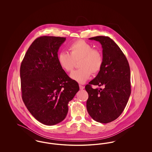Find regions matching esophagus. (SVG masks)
Wrapping results in <instances>:
<instances>
[{
  "instance_id": "obj_1",
  "label": "esophagus",
  "mask_w": 152,
  "mask_h": 152,
  "mask_svg": "<svg viewBox=\"0 0 152 152\" xmlns=\"http://www.w3.org/2000/svg\"><path fill=\"white\" fill-rule=\"evenodd\" d=\"M79 88L80 89H81V90H83V89H84V87L83 86H81V85H79Z\"/></svg>"
}]
</instances>
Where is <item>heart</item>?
<instances>
[{
	"mask_svg": "<svg viewBox=\"0 0 152 152\" xmlns=\"http://www.w3.org/2000/svg\"><path fill=\"white\" fill-rule=\"evenodd\" d=\"M69 53L61 52L58 60L60 67L66 72L74 68L76 61L80 60V69L71 73L70 76L77 82L83 84L90 77L92 73L96 74L101 70L104 63L100 51L94 49L93 46L86 41L78 40L68 46Z\"/></svg>",
	"mask_w": 152,
	"mask_h": 152,
	"instance_id": "obj_1",
	"label": "heart"
}]
</instances>
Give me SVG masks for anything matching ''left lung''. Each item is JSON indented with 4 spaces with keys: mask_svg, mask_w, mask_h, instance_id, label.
Here are the masks:
<instances>
[{
    "mask_svg": "<svg viewBox=\"0 0 152 152\" xmlns=\"http://www.w3.org/2000/svg\"><path fill=\"white\" fill-rule=\"evenodd\" d=\"M89 39L101 43L104 63L96 77L85 87L88 94L87 111L97 122L107 124L120 116L127 104L131 93L130 67L123 51L110 37ZM92 85L104 88L94 89Z\"/></svg>",
    "mask_w": 152,
    "mask_h": 152,
    "instance_id": "left-lung-1",
    "label": "left lung"
}]
</instances>
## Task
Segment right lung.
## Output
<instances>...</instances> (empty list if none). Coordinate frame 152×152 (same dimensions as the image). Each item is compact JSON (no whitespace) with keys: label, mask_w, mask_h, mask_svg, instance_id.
<instances>
[{"label":"right lung","mask_w":152,"mask_h":152,"mask_svg":"<svg viewBox=\"0 0 152 152\" xmlns=\"http://www.w3.org/2000/svg\"><path fill=\"white\" fill-rule=\"evenodd\" d=\"M65 37H37L27 51L20 65L22 97L37 121L53 125L67 115L68 104L79 91L78 83L60 67L59 47Z\"/></svg>","instance_id":"right-lung-1"}]
</instances>
